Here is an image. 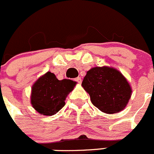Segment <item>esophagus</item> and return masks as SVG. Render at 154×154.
<instances>
[{
	"instance_id": "obj_1",
	"label": "esophagus",
	"mask_w": 154,
	"mask_h": 154,
	"mask_svg": "<svg viewBox=\"0 0 154 154\" xmlns=\"http://www.w3.org/2000/svg\"><path fill=\"white\" fill-rule=\"evenodd\" d=\"M75 82H77L78 83H82V79L80 78V77H78V78H76V79H75Z\"/></svg>"
}]
</instances>
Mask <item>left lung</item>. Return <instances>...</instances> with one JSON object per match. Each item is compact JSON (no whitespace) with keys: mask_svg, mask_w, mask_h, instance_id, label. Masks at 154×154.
<instances>
[{"mask_svg":"<svg viewBox=\"0 0 154 154\" xmlns=\"http://www.w3.org/2000/svg\"><path fill=\"white\" fill-rule=\"evenodd\" d=\"M82 85L89 94L93 105L108 114L122 111L131 95V88L123 75L105 66L87 72Z\"/></svg>","mask_w":154,"mask_h":154,"instance_id":"1","label":"left lung"}]
</instances>
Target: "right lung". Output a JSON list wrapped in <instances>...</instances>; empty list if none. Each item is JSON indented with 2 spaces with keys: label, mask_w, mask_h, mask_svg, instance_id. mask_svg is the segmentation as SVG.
Returning <instances> with one entry per match:
<instances>
[{
  "label": "right lung",
  "mask_w": 154,
  "mask_h": 154,
  "mask_svg": "<svg viewBox=\"0 0 154 154\" xmlns=\"http://www.w3.org/2000/svg\"><path fill=\"white\" fill-rule=\"evenodd\" d=\"M75 84L70 79L59 80L53 73L48 72L33 85L31 104L41 115H55L64 107L66 96Z\"/></svg>",
  "instance_id": "1"
}]
</instances>
